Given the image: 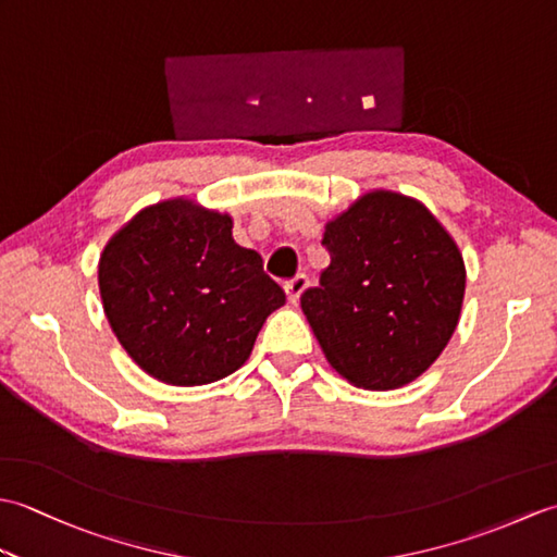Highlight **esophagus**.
<instances>
[{
    "label": "esophagus",
    "instance_id": "1",
    "mask_svg": "<svg viewBox=\"0 0 557 557\" xmlns=\"http://www.w3.org/2000/svg\"><path fill=\"white\" fill-rule=\"evenodd\" d=\"M306 287H309V277H306L304 272H299L297 277L289 280L287 285H285V292H287V299H289V304H297L301 294L306 292Z\"/></svg>",
    "mask_w": 557,
    "mask_h": 557
}]
</instances>
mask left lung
Segmentation results:
<instances>
[{"label":"left lung","instance_id":"left-lung-1","mask_svg":"<svg viewBox=\"0 0 557 557\" xmlns=\"http://www.w3.org/2000/svg\"><path fill=\"white\" fill-rule=\"evenodd\" d=\"M330 265L301 294L330 366L363 389L407 385L453 337L467 270L453 236L419 200L361 196L325 224Z\"/></svg>","mask_w":557,"mask_h":557}]
</instances>
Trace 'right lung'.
<instances>
[{"mask_svg": "<svg viewBox=\"0 0 557 557\" xmlns=\"http://www.w3.org/2000/svg\"><path fill=\"white\" fill-rule=\"evenodd\" d=\"M116 339L148 375L206 385L234 373L285 292L232 239V218L174 198L140 210L100 258Z\"/></svg>", "mask_w": 557, "mask_h": 557, "instance_id": "1", "label": "right lung"}]
</instances>
